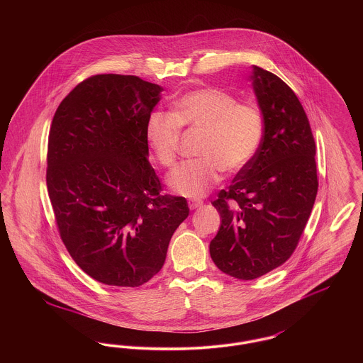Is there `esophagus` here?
Segmentation results:
<instances>
[{"label":"esophagus","mask_w":363,"mask_h":363,"mask_svg":"<svg viewBox=\"0 0 363 363\" xmlns=\"http://www.w3.org/2000/svg\"><path fill=\"white\" fill-rule=\"evenodd\" d=\"M190 209H197V208L203 207V201L200 200H189L188 201Z\"/></svg>","instance_id":"1"}]
</instances>
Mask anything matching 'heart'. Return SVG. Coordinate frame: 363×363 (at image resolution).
<instances>
[{"label":"heart","instance_id":"b5f03b06","mask_svg":"<svg viewBox=\"0 0 363 363\" xmlns=\"http://www.w3.org/2000/svg\"><path fill=\"white\" fill-rule=\"evenodd\" d=\"M181 126L204 130L199 145V159L174 169L169 186L174 193L199 199L220 182L223 170L242 172L259 151L264 121L252 104L218 86L196 88L181 95L173 113L155 110L145 123V138L157 162L164 167L175 163Z\"/></svg>","mask_w":363,"mask_h":363}]
</instances>
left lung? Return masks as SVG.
<instances>
[{"instance_id": "8db88e82", "label": "left lung", "mask_w": 363, "mask_h": 363, "mask_svg": "<svg viewBox=\"0 0 363 363\" xmlns=\"http://www.w3.org/2000/svg\"><path fill=\"white\" fill-rule=\"evenodd\" d=\"M250 80L264 135L252 162L212 201L222 225L209 243L215 265L242 280L291 257L318 189L315 144L299 99L268 70L253 65Z\"/></svg>"}]
</instances>
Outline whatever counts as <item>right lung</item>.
Wrapping results in <instances>:
<instances>
[{
	"mask_svg": "<svg viewBox=\"0 0 363 363\" xmlns=\"http://www.w3.org/2000/svg\"><path fill=\"white\" fill-rule=\"evenodd\" d=\"M163 88L138 76L96 74L60 104L49 133L46 184L72 259L86 275L138 287L162 269L185 197L162 193L145 123Z\"/></svg>",
	"mask_w": 363,
	"mask_h": 363,
	"instance_id": "add662e5",
	"label": "right lung"
}]
</instances>
